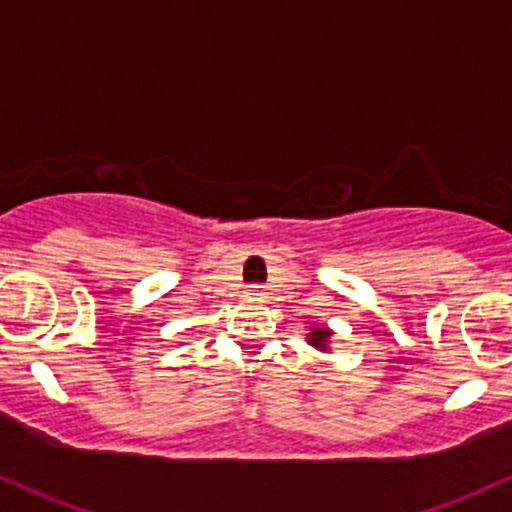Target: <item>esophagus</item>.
<instances>
[{
	"label": "esophagus",
	"instance_id": "1",
	"mask_svg": "<svg viewBox=\"0 0 512 512\" xmlns=\"http://www.w3.org/2000/svg\"><path fill=\"white\" fill-rule=\"evenodd\" d=\"M245 298H248L250 303H260V300L267 298V291H264V286H260V283H252V286H248Z\"/></svg>",
	"mask_w": 512,
	"mask_h": 512
}]
</instances>
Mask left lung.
<instances>
[{
  "label": "left lung",
  "instance_id": "obj_1",
  "mask_svg": "<svg viewBox=\"0 0 512 512\" xmlns=\"http://www.w3.org/2000/svg\"><path fill=\"white\" fill-rule=\"evenodd\" d=\"M331 336V331H326V329H315L310 334V343L315 348H319V350H324L326 348V338Z\"/></svg>",
  "mask_w": 512,
  "mask_h": 512
}]
</instances>
